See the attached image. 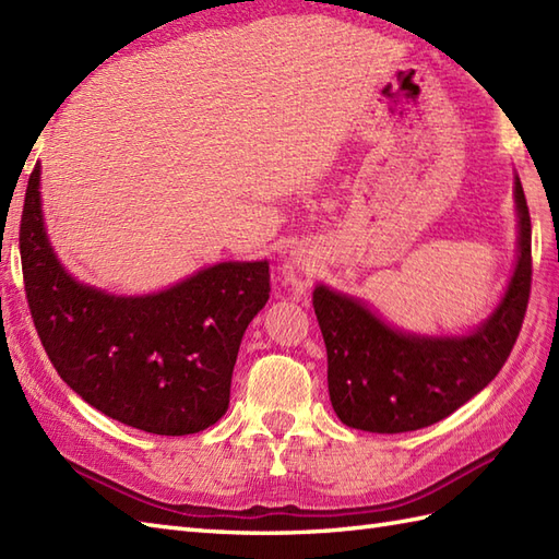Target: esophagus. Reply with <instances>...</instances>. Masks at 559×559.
Returning a JSON list of instances; mask_svg holds the SVG:
<instances>
[{"label":"esophagus","instance_id":"esophagus-1","mask_svg":"<svg viewBox=\"0 0 559 559\" xmlns=\"http://www.w3.org/2000/svg\"><path fill=\"white\" fill-rule=\"evenodd\" d=\"M290 264L298 266V269H300V266L305 269V266H310V257H307L305 252H293V254H290Z\"/></svg>","mask_w":559,"mask_h":559}]
</instances>
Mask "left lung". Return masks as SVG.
<instances>
[{
  "instance_id": "left-lung-1",
  "label": "left lung",
  "mask_w": 559,
  "mask_h": 559,
  "mask_svg": "<svg viewBox=\"0 0 559 559\" xmlns=\"http://www.w3.org/2000/svg\"><path fill=\"white\" fill-rule=\"evenodd\" d=\"M516 261L492 312L463 334L406 331L362 298L317 283L312 305L326 343L329 396L341 423L362 432L420 430L461 408L502 370L531 293V216L514 175Z\"/></svg>"
}]
</instances>
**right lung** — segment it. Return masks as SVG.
<instances>
[{
    "instance_id": "obj_1",
    "label": "right lung",
    "mask_w": 559,
    "mask_h": 559,
    "mask_svg": "<svg viewBox=\"0 0 559 559\" xmlns=\"http://www.w3.org/2000/svg\"><path fill=\"white\" fill-rule=\"evenodd\" d=\"M19 247L43 348L88 406L168 437L223 418L245 329L269 300L266 259L218 261L144 295L88 286L47 237L40 163L28 177Z\"/></svg>"
}]
</instances>
